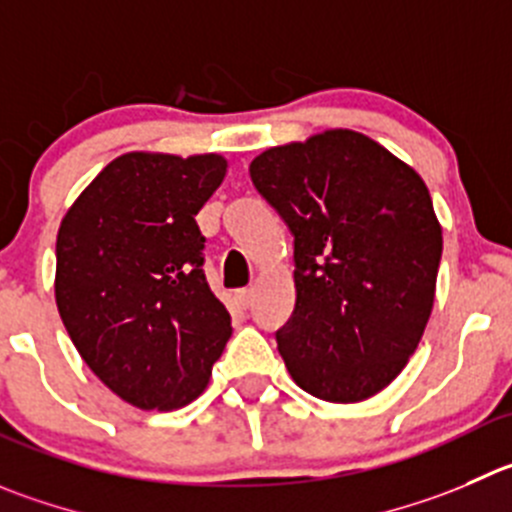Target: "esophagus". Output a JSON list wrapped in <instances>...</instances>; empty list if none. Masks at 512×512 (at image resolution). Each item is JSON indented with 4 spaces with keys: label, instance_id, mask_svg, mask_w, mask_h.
<instances>
[{
    "label": "esophagus",
    "instance_id": "esophagus-1",
    "mask_svg": "<svg viewBox=\"0 0 512 512\" xmlns=\"http://www.w3.org/2000/svg\"><path fill=\"white\" fill-rule=\"evenodd\" d=\"M236 301H238V306L248 309V306H251V301H253V289H238L236 291Z\"/></svg>",
    "mask_w": 512,
    "mask_h": 512
}]
</instances>
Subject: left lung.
<instances>
[{
    "label": "left lung",
    "mask_w": 512,
    "mask_h": 512,
    "mask_svg": "<svg viewBox=\"0 0 512 512\" xmlns=\"http://www.w3.org/2000/svg\"><path fill=\"white\" fill-rule=\"evenodd\" d=\"M248 173L294 233L296 306L276 332L291 379L342 405L382 392L435 304L442 228L425 180L342 128L264 150Z\"/></svg>",
    "instance_id": "1"
}]
</instances>
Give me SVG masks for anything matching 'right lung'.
I'll list each match as a JSON object with an SVG mask.
<instances>
[{"instance_id": "1", "label": "right lung", "mask_w": 512, "mask_h": 512, "mask_svg": "<svg viewBox=\"0 0 512 512\" xmlns=\"http://www.w3.org/2000/svg\"><path fill=\"white\" fill-rule=\"evenodd\" d=\"M226 165L218 153H125L60 223L62 324L100 382L140 410L193 402L231 337V314L203 274L196 223Z\"/></svg>"}]
</instances>
